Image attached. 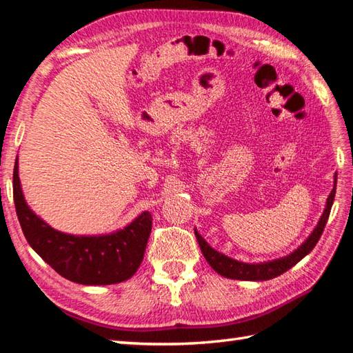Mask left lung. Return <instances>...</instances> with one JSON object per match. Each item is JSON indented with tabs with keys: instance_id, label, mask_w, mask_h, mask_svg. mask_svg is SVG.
Wrapping results in <instances>:
<instances>
[{
	"instance_id": "8db88e82",
	"label": "left lung",
	"mask_w": 353,
	"mask_h": 353,
	"mask_svg": "<svg viewBox=\"0 0 353 353\" xmlns=\"http://www.w3.org/2000/svg\"><path fill=\"white\" fill-rule=\"evenodd\" d=\"M335 185H336V174H335ZM334 198H335V187L332 189L330 198H327V201H326V208H325L323 214H322V217H320V221L314 228V231H312L311 236L305 240L303 245L301 248H297L293 254H290L284 258H279V260H273L269 263H260V264L240 263L237 260H232V258L214 250L205 240L199 236L198 231H194V236H196V239H198V243H199L203 256H205V260L208 261L211 268H213L219 273V275L230 278V279H240V281H268V279L283 275L284 272L292 269L294 264L299 263L305 255H308L311 250L314 249L319 239L322 237V234H323L327 217H330V213H331Z\"/></svg>"
}]
</instances>
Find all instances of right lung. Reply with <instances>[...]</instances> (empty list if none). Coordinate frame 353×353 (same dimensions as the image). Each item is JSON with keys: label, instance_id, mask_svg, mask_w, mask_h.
<instances>
[{"label": "right lung", "instance_id": "right-lung-1", "mask_svg": "<svg viewBox=\"0 0 353 353\" xmlns=\"http://www.w3.org/2000/svg\"><path fill=\"white\" fill-rule=\"evenodd\" d=\"M13 201L28 245L59 275L84 285L117 284L131 278L143 260L151 234V213L140 214L127 228L108 236H69L52 230L27 205L18 176V159L13 169Z\"/></svg>", "mask_w": 353, "mask_h": 353}]
</instances>
